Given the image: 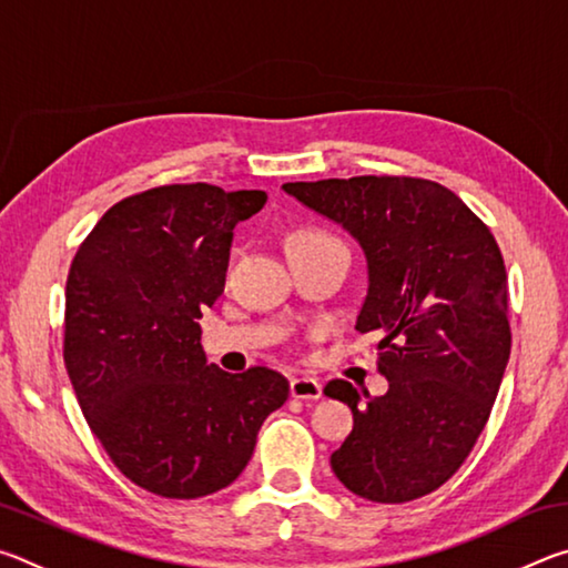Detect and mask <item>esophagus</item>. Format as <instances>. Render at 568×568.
<instances>
[{"label": "esophagus", "instance_id": "1", "mask_svg": "<svg viewBox=\"0 0 568 568\" xmlns=\"http://www.w3.org/2000/svg\"><path fill=\"white\" fill-rule=\"evenodd\" d=\"M291 396L301 400H318L323 396V386L315 378H293Z\"/></svg>", "mask_w": 568, "mask_h": 568}]
</instances>
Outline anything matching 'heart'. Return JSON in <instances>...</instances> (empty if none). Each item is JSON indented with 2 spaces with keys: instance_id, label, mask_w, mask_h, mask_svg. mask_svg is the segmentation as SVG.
<instances>
[{
  "instance_id": "b5f03b06",
  "label": "heart",
  "mask_w": 568,
  "mask_h": 568,
  "mask_svg": "<svg viewBox=\"0 0 568 568\" xmlns=\"http://www.w3.org/2000/svg\"><path fill=\"white\" fill-rule=\"evenodd\" d=\"M321 240H331V235L321 233V230H295V233H291V237L285 240V250L287 247H297V245H313V243H321Z\"/></svg>"
}]
</instances>
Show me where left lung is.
<instances>
[{
    "label": "left lung",
    "instance_id": "8db88e82",
    "mask_svg": "<svg viewBox=\"0 0 568 568\" xmlns=\"http://www.w3.org/2000/svg\"><path fill=\"white\" fill-rule=\"evenodd\" d=\"M283 190L363 247L368 293L355 331L378 338V371L388 378L376 398L348 381L325 386V396L353 410L333 474L376 504L436 491L484 430L511 353L506 267L491 230L456 192L420 178L285 182Z\"/></svg>",
    "mask_w": 568,
    "mask_h": 568
}]
</instances>
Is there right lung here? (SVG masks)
I'll return each mask as SVG.
<instances>
[{"instance_id":"1","label":"right lung","mask_w":568,"mask_h":568,"mask_svg":"<svg viewBox=\"0 0 568 568\" xmlns=\"http://www.w3.org/2000/svg\"><path fill=\"white\" fill-rule=\"evenodd\" d=\"M263 190L165 185L112 205L77 250L64 365L92 434L132 484L200 498L233 484L291 386L271 368L225 373L200 345L225 287L237 223Z\"/></svg>"}]
</instances>
